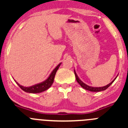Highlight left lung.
I'll return each mask as SVG.
<instances>
[{
    "label": "left lung",
    "instance_id": "1",
    "mask_svg": "<svg viewBox=\"0 0 128 128\" xmlns=\"http://www.w3.org/2000/svg\"><path fill=\"white\" fill-rule=\"evenodd\" d=\"M74 74H75V76H76V81L77 82L79 83V84H80V85L81 86V87H82L83 88L85 89V90H88V91H90V92H100V91H103V90H105L106 89H107L108 88V87L110 86L111 85V84H112L113 82H114V81H115V79L117 78V77L114 79V80H113L112 82L110 83V84H107V85L104 86H102V87H92V86H90L87 85V84H84V82H82V81H81V80H80V78H78V76H77L75 70H74Z\"/></svg>",
    "mask_w": 128,
    "mask_h": 128
}]
</instances>
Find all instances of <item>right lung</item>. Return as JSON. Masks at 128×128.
Instances as JSON below:
<instances>
[{"label":"right lung","mask_w":128,"mask_h":128,"mask_svg":"<svg viewBox=\"0 0 128 128\" xmlns=\"http://www.w3.org/2000/svg\"><path fill=\"white\" fill-rule=\"evenodd\" d=\"M61 64H62L61 63H60V64L53 70L52 72H51V74L49 76V77L47 78L46 81H44V82H40L39 84H34V85L31 86L29 87H25L19 84L17 82H16V84L19 86V87H20V88L22 89V90H24V92H26L32 94H36L42 92L47 90V89L49 88L51 86L53 82H54V77H55V75H56V72H57L58 69L59 68V67H60V66L61 65Z\"/></svg>","instance_id":"1"}]
</instances>
